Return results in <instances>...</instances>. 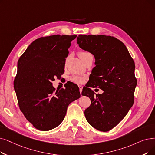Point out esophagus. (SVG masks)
I'll return each mask as SVG.
<instances>
[{"label":"esophagus","mask_w":155,"mask_h":155,"mask_svg":"<svg viewBox=\"0 0 155 155\" xmlns=\"http://www.w3.org/2000/svg\"><path fill=\"white\" fill-rule=\"evenodd\" d=\"M78 87H79L80 92V94H81V93H82V89H83V86L81 85H78Z\"/></svg>","instance_id":"obj_1"}]
</instances>
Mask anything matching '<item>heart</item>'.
Instances as JSON below:
<instances>
[{"instance_id":"1","label":"heart","mask_w":155,"mask_h":155,"mask_svg":"<svg viewBox=\"0 0 155 155\" xmlns=\"http://www.w3.org/2000/svg\"><path fill=\"white\" fill-rule=\"evenodd\" d=\"M92 55L91 54V53L87 51H82L81 52H80L79 53V56L80 58H81V59L82 60V61H84L85 59H86L87 58H89L90 56H92ZM85 79V77H82V76H73L71 77V80H72L73 82L77 83V84H81L82 83L84 80Z\"/></svg>"}]
</instances>
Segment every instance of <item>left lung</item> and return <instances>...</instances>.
I'll list each match as a JSON object with an SVG mask.
<instances>
[{"label": "left lung", "mask_w": 155, "mask_h": 155, "mask_svg": "<svg viewBox=\"0 0 155 155\" xmlns=\"http://www.w3.org/2000/svg\"><path fill=\"white\" fill-rule=\"evenodd\" d=\"M77 44L95 57L89 87L104 92L96 94L89 87L82 95L91 103L84 114L88 123L96 129L107 132L126 116L134 102L137 79L135 63L125 44L117 38L104 35H79Z\"/></svg>", "instance_id": "obj_1"}]
</instances>
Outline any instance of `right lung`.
I'll use <instances>...</instances> for the list:
<instances>
[{"label":"right lung","instance_id":"right-lung-1","mask_svg":"<svg viewBox=\"0 0 155 155\" xmlns=\"http://www.w3.org/2000/svg\"><path fill=\"white\" fill-rule=\"evenodd\" d=\"M76 37L54 35L38 38L18 60L14 80L18 105L25 118L39 130L58 127L68 105L80 97L76 84L71 83L56 91L52 83L64 73L68 49Z\"/></svg>","mask_w":155,"mask_h":155}]
</instances>
